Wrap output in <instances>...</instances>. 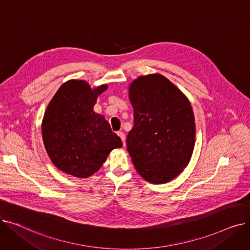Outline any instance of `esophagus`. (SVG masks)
Returning <instances> with one entry per match:
<instances>
[{"label": "esophagus", "mask_w": 250, "mask_h": 250, "mask_svg": "<svg viewBox=\"0 0 250 250\" xmlns=\"http://www.w3.org/2000/svg\"><path fill=\"white\" fill-rule=\"evenodd\" d=\"M117 136L120 137L124 143V146H125V133L122 132V130H120V132H117Z\"/></svg>", "instance_id": "1"}]
</instances>
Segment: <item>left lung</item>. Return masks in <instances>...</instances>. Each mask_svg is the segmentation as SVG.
I'll return each mask as SVG.
<instances>
[{
    "instance_id": "left-lung-1",
    "label": "left lung",
    "mask_w": 250,
    "mask_h": 250,
    "mask_svg": "<svg viewBox=\"0 0 250 250\" xmlns=\"http://www.w3.org/2000/svg\"><path fill=\"white\" fill-rule=\"evenodd\" d=\"M134 127L126 148L137 171L152 183H165L185 169L195 138L191 105L159 74L139 77L129 87Z\"/></svg>"
}]
</instances>
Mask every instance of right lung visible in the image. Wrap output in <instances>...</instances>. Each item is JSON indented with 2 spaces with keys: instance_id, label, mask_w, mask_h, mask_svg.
Returning a JSON list of instances; mask_svg holds the SVG:
<instances>
[{
  "instance_id": "add662e5",
  "label": "right lung",
  "mask_w": 250,
  "mask_h": 250,
  "mask_svg": "<svg viewBox=\"0 0 250 250\" xmlns=\"http://www.w3.org/2000/svg\"><path fill=\"white\" fill-rule=\"evenodd\" d=\"M106 88L102 85L92 90L83 80H71L49 102L42 139L51 162L62 171L88 177L102 166L110 151L123 146L104 116L93 111L97 96Z\"/></svg>"
}]
</instances>
